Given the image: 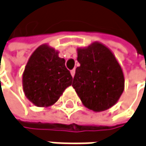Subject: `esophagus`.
I'll use <instances>...</instances> for the list:
<instances>
[{
	"mask_svg": "<svg viewBox=\"0 0 146 146\" xmlns=\"http://www.w3.org/2000/svg\"><path fill=\"white\" fill-rule=\"evenodd\" d=\"M75 73H76V70H75V69H74V70H70V74H71L72 77H74V76H75Z\"/></svg>",
	"mask_w": 146,
	"mask_h": 146,
	"instance_id": "34e87169",
	"label": "esophagus"
}]
</instances>
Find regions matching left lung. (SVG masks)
I'll use <instances>...</instances> for the list:
<instances>
[{
  "label": "left lung",
  "mask_w": 146,
  "mask_h": 146,
  "mask_svg": "<svg viewBox=\"0 0 146 146\" xmlns=\"http://www.w3.org/2000/svg\"><path fill=\"white\" fill-rule=\"evenodd\" d=\"M77 61L72 86L82 103L95 112L106 110L119 100L124 78L116 58L103 44L93 43L77 49Z\"/></svg>",
  "instance_id": "1"
}]
</instances>
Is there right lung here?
Listing matches in <instances>:
<instances>
[{
	"label": "right lung",
	"instance_id": "1",
	"mask_svg": "<svg viewBox=\"0 0 146 146\" xmlns=\"http://www.w3.org/2000/svg\"><path fill=\"white\" fill-rule=\"evenodd\" d=\"M64 63L58 52L47 45L38 47L31 55L23 72V86L26 97L35 106L54 104L72 84Z\"/></svg>",
	"mask_w": 146,
	"mask_h": 146
}]
</instances>
